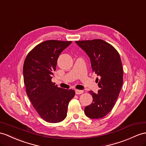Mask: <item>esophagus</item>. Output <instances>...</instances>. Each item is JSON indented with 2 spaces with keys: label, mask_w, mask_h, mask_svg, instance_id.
<instances>
[{
  "label": "esophagus",
  "mask_w": 146,
  "mask_h": 146,
  "mask_svg": "<svg viewBox=\"0 0 146 146\" xmlns=\"http://www.w3.org/2000/svg\"><path fill=\"white\" fill-rule=\"evenodd\" d=\"M84 93V91L83 90H76V94L77 95H80Z\"/></svg>",
  "instance_id": "34e87169"
}]
</instances>
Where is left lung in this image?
<instances>
[{
	"mask_svg": "<svg viewBox=\"0 0 146 146\" xmlns=\"http://www.w3.org/2000/svg\"><path fill=\"white\" fill-rule=\"evenodd\" d=\"M76 43L90 59L93 72L100 77L98 93L89 91L93 102L85 107V114L92 119L102 118L111 111L123 83V70L119 53L102 40L77 41Z\"/></svg>",
	"mask_w": 146,
	"mask_h": 146,
	"instance_id": "1",
	"label": "left lung"
}]
</instances>
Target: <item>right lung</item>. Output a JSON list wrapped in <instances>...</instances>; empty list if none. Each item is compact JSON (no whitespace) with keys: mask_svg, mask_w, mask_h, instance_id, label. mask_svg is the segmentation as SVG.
<instances>
[{"mask_svg":"<svg viewBox=\"0 0 146 146\" xmlns=\"http://www.w3.org/2000/svg\"><path fill=\"white\" fill-rule=\"evenodd\" d=\"M72 41L48 40L32 49L25 60L23 72L26 91L33 107L46 122L56 123L66 118L74 90L58 87L51 82L60 54Z\"/></svg>","mask_w":146,"mask_h":146,"instance_id":"right-lung-1","label":"right lung"}]
</instances>
